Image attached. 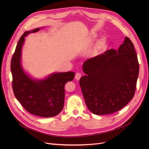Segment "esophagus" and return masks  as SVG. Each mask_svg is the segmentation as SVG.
I'll use <instances>...</instances> for the list:
<instances>
[{
  "instance_id": "34e87169",
  "label": "esophagus",
  "mask_w": 149,
  "mask_h": 149,
  "mask_svg": "<svg viewBox=\"0 0 149 149\" xmlns=\"http://www.w3.org/2000/svg\"><path fill=\"white\" fill-rule=\"evenodd\" d=\"M81 77V73H79V72L76 73V74H75V79L79 80Z\"/></svg>"
}]
</instances>
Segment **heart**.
Segmentation results:
<instances>
[{
    "label": "heart",
    "instance_id": "obj_1",
    "mask_svg": "<svg viewBox=\"0 0 149 149\" xmlns=\"http://www.w3.org/2000/svg\"><path fill=\"white\" fill-rule=\"evenodd\" d=\"M97 37V35L96 33H92V34H91L90 35V36L87 38L86 41V45L88 46V47L92 45L94 43V42L96 40ZM103 42L104 41L102 40L101 41V44H102Z\"/></svg>",
    "mask_w": 149,
    "mask_h": 149
}]
</instances>
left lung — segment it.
Masks as SVG:
<instances>
[{"label": "left lung", "instance_id": "1", "mask_svg": "<svg viewBox=\"0 0 149 149\" xmlns=\"http://www.w3.org/2000/svg\"><path fill=\"white\" fill-rule=\"evenodd\" d=\"M79 85L88 109L97 115L117 112L133 98L139 64L128 37L118 50L111 49L84 62Z\"/></svg>", "mask_w": 149, "mask_h": 149}]
</instances>
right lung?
<instances>
[{
    "label": "right lung",
    "mask_w": 149,
    "mask_h": 149,
    "mask_svg": "<svg viewBox=\"0 0 149 149\" xmlns=\"http://www.w3.org/2000/svg\"><path fill=\"white\" fill-rule=\"evenodd\" d=\"M43 28L26 31L20 38L12 58L10 68L13 90L17 100L31 114L47 118L58 115L63 109L64 86L67 82L73 80L75 72H54L44 79H38L25 71L21 62L25 38Z\"/></svg>",
    "instance_id": "obj_1"
}]
</instances>
